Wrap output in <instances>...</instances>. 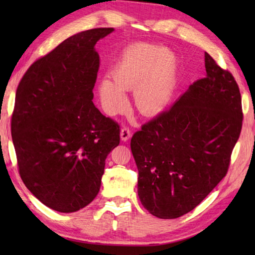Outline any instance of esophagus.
I'll list each match as a JSON object with an SVG mask.
<instances>
[{"mask_svg": "<svg viewBox=\"0 0 255 255\" xmlns=\"http://www.w3.org/2000/svg\"><path fill=\"white\" fill-rule=\"evenodd\" d=\"M131 137V130L129 129V127H123L121 130V138L123 141H127V140Z\"/></svg>", "mask_w": 255, "mask_h": 255, "instance_id": "obj_1", "label": "esophagus"}]
</instances>
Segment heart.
<instances>
[{
  "label": "heart",
  "instance_id": "b5f03b06",
  "mask_svg": "<svg viewBox=\"0 0 255 255\" xmlns=\"http://www.w3.org/2000/svg\"><path fill=\"white\" fill-rule=\"evenodd\" d=\"M176 58L164 47L138 44L125 50L111 71L112 82L100 84V97L107 113L127 107L124 92L133 90V105L142 115H154L171 100L176 83Z\"/></svg>",
  "mask_w": 255,
  "mask_h": 255
}]
</instances>
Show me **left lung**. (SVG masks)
Masks as SVG:
<instances>
[{
    "mask_svg": "<svg viewBox=\"0 0 255 255\" xmlns=\"http://www.w3.org/2000/svg\"><path fill=\"white\" fill-rule=\"evenodd\" d=\"M206 77L133 133L143 207L161 219L193 210L228 172L243 113L239 86L205 52Z\"/></svg>",
    "mask_w": 255,
    "mask_h": 255,
    "instance_id": "1",
    "label": "left lung"
}]
</instances>
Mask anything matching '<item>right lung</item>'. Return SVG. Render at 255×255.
I'll use <instances>...</instances> for the list:
<instances>
[{"label": "right lung", "mask_w": 255, "mask_h": 255, "mask_svg": "<svg viewBox=\"0 0 255 255\" xmlns=\"http://www.w3.org/2000/svg\"><path fill=\"white\" fill-rule=\"evenodd\" d=\"M114 28L62 41L25 72L10 122L19 175L40 202L74 213L99 194L105 160L121 141L118 123L93 104L100 68L95 44Z\"/></svg>", "instance_id": "right-lung-1"}]
</instances>
